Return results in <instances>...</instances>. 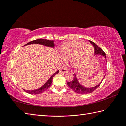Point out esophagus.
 <instances>
[{
	"instance_id": "34e87169",
	"label": "esophagus",
	"mask_w": 126,
	"mask_h": 126,
	"mask_svg": "<svg viewBox=\"0 0 126 126\" xmlns=\"http://www.w3.org/2000/svg\"><path fill=\"white\" fill-rule=\"evenodd\" d=\"M60 73H67V72H68V69H66V68H62V69L60 70Z\"/></svg>"
}]
</instances>
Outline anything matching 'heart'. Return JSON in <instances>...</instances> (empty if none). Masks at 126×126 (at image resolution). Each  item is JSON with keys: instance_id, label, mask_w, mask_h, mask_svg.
<instances>
[{"instance_id": "obj_1", "label": "heart", "mask_w": 126, "mask_h": 126, "mask_svg": "<svg viewBox=\"0 0 126 126\" xmlns=\"http://www.w3.org/2000/svg\"><path fill=\"white\" fill-rule=\"evenodd\" d=\"M61 54L66 60L72 59L73 65L76 67L80 68L93 57L94 49L90 44L84 42H71L66 43L61 47Z\"/></svg>"}]
</instances>
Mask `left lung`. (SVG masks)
Here are the masks:
<instances>
[{
    "mask_svg": "<svg viewBox=\"0 0 126 126\" xmlns=\"http://www.w3.org/2000/svg\"><path fill=\"white\" fill-rule=\"evenodd\" d=\"M90 43L92 44L93 46L94 47V48L95 54L102 55L103 56L105 57V58L106 59V54H105V53L103 52V50H102L101 48L99 47L96 44H95L94 42L90 41ZM73 75H74V78H73V80L67 83L68 87H69L70 88H71L72 90L75 92H76V93H79V94H84L92 93L94 91H95V89H96L98 87L100 86V84H101L102 80H103L104 77H105V76H104V78H103V79L102 80V82L100 83L99 84H98L97 86L93 87H91V88H86V87L83 86H82V85L79 83L78 81L77 80V78L76 74L74 73V74H73Z\"/></svg>",
    "mask_w": 126,
    "mask_h": 126,
    "instance_id": "obj_1",
    "label": "left lung"
}]
</instances>
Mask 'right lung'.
Listing matches in <instances>:
<instances>
[{"label": "right lung", "instance_id": "1", "mask_svg": "<svg viewBox=\"0 0 126 126\" xmlns=\"http://www.w3.org/2000/svg\"><path fill=\"white\" fill-rule=\"evenodd\" d=\"M42 44V45L50 47H52V48H53L54 47V40H49L44 39H38L34 40H32V41L28 43L25 44V46L29 45V44ZM58 73H59V70L53 74V75L50 77V78L48 80H47V82L46 83L43 85V86H42L41 87H40L39 88L35 89V90H31V91L25 90V89H24V91H25L28 93L31 94H39L43 92L46 91L47 89H48L50 87L51 84H52V79L53 78V77H54L55 74Z\"/></svg>", "mask_w": 126, "mask_h": 126}]
</instances>
